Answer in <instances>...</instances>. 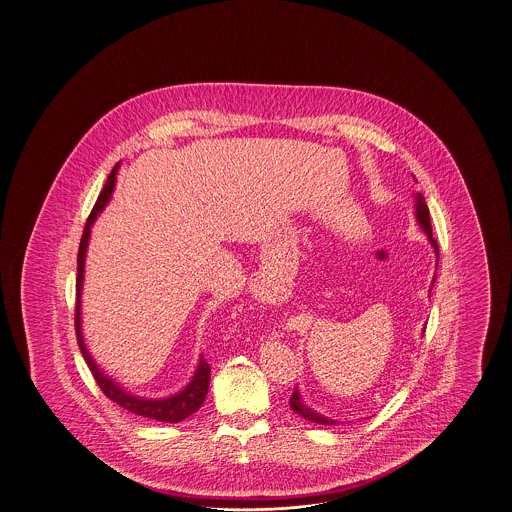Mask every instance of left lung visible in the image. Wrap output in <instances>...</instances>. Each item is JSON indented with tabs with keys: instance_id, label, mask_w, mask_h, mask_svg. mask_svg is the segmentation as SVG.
I'll return each mask as SVG.
<instances>
[{
	"instance_id": "1",
	"label": "left lung",
	"mask_w": 512,
	"mask_h": 512,
	"mask_svg": "<svg viewBox=\"0 0 512 512\" xmlns=\"http://www.w3.org/2000/svg\"><path fill=\"white\" fill-rule=\"evenodd\" d=\"M415 217H417L419 226L423 228L424 234H426V237H428V241H430L432 249H434V252H436V258H438L439 262L438 241L432 237L430 211H428V205H426V202H424V196L421 194V192H417V194H415ZM434 282H436V277H434V280H432V286H434ZM430 290H432V288H430ZM290 406H292L293 413H297V415L305 417L307 421H312V423L338 424V421H335V419H329V417H325V415L316 413L314 409L308 408L307 404L301 400V395H299V389H297V387H295L292 398H290Z\"/></svg>"
}]
</instances>
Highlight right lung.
Here are the masks:
<instances>
[{
	"instance_id": "obj_1",
	"label": "right lung",
	"mask_w": 512,
	"mask_h": 512,
	"mask_svg": "<svg viewBox=\"0 0 512 512\" xmlns=\"http://www.w3.org/2000/svg\"><path fill=\"white\" fill-rule=\"evenodd\" d=\"M119 168V162L114 166V170L110 172V176L106 179L103 192L99 194V200L93 207L91 215H89L84 234L80 239V249H78V277H76V312H74V325H76V340L80 351L88 363L89 370L93 374V378L97 381V385L101 387L104 395L110 400H114L117 406L123 409H129L131 413L142 415L147 419H155L161 423H181L183 419L190 417L192 413H196L202 408L207 389H209V374H211V366L205 363L204 357L200 355V361L196 366V372L192 376V380L187 383V387L183 391H179L177 395L168 396V398H142V396L131 395L127 389H123L117 381L112 380L110 376H106L99 365L95 363V359L91 357L84 335H82V286H84V267H86V254H88L89 235H91V226L99 217V213L103 211L106 204L112 198V192L116 187V174Z\"/></svg>"
}]
</instances>
